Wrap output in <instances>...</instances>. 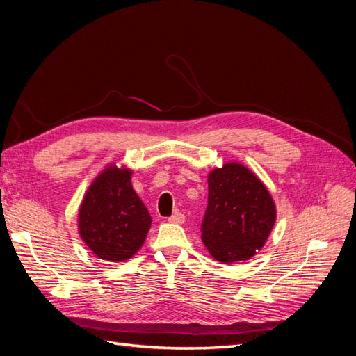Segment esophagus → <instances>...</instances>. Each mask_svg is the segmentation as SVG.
<instances>
[{"instance_id":"34e87169","label":"esophagus","mask_w":356,"mask_h":356,"mask_svg":"<svg viewBox=\"0 0 356 356\" xmlns=\"http://www.w3.org/2000/svg\"><path fill=\"white\" fill-rule=\"evenodd\" d=\"M168 221H169V222H174V224H182V222L186 221V217H184V213L175 212L174 215H170V217L168 218Z\"/></svg>"}]
</instances>
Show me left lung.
Listing matches in <instances>:
<instances>
[{"instance_id":"obj_1","label":"left lung","mask_w":356,"mask_h":356,"mask_svg":"<svg viewBox=\"0 0 356 356\" xmlns=\"http://www.w3.org/2000/svg\"><path fill=\"white\" fill-rule=\"evenodd\" d=\"M275 220L270 193L250 169L227 163L211 172L200 232L215 260L233 263L251 258L264 245Z\"/></svg>"}]
</instances>
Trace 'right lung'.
I'll return each mask as SVG.
<instances>
[{
  "label": "right lung",
  "instance_id": "add662e5",
  "mask_svg": "<svg viewBox=\"0 0 356 356\" xmlns=\"http://www.w3.org/2000/svg\"><path fill=\"white\" fill-rule=\"evenodd\" d=\"M132 172L110 166L93 181L79 213V232L96 257L123 261L143 246L152 225L131 184Z\"/></svg>",
  "mask_w": 356,
  "mask_h": 356
}]
</instances>
